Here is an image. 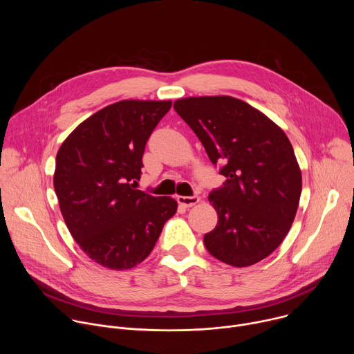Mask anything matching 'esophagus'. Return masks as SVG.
<instances>
[{
    "mask_svg": "<svg viewBox=\"0 0 354 354\" xmlns=\"http://www.w3.org/2000/svg\"><path fill=\"white\" fill-rule=\"evenodd\" d=\"M176 200L182 207H192L198 203L200 197L198 196H178Z\"/></svg>",
    "mask_w": 354,
    "mask_h": 354,
    "instance_id": "34e87169",
    "label": "esophagus"
}]
</instances>
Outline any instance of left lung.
Listing matches in <instances>:
<instances>
[{"label": "left lung", "instance_id": "left-lung-1", "mask_svg": "<svg viewBox=\"0 0 354 354\" xmlns=\"http://www.w3.org/2000/svg\"><path fill=\"white\" fill-rule=\"evenodd\" d=\"M174 108L210 161L224 164V186L209 197L218 221L205 235L207 250L234 268L261 262L288 234L299 203L301 169L288 137L232 96H189Z\"/></svg>", "mask_w": 354, "mask_h": 354}]
</instances>
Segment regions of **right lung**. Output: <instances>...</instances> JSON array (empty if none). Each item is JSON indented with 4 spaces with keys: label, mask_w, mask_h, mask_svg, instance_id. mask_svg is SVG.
Wrapping results in <instances>:
<instances>
[{
    "label": "right lung",
    "mask_w": 354,
    "mask_h": 354,
    "mask_svg": "<svg viewBox=\"0 0 354 354\" xmlns=\"http://www.w3.org/2000/svg\"><path fill=\"white\" fill-rule=\"evenodd\" d=\"M172 100H120L97 111L57 151L55 190L68 231L84 254L127 270L154 249L176 200L137 189L148 137Z\"/></svg>",
    "instance_id": "obj_1"
}]
</instances>
